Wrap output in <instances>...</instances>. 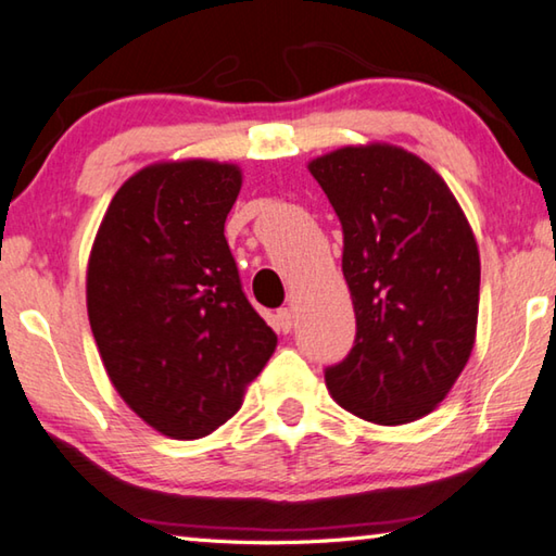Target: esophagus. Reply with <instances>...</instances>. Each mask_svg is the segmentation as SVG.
<instances>
[{
    "instance_id": "esophagus-1",
    "label": "esophagus",
    "mask_w": 556,
    "mask_h": 556,
    "mask_svg": "<svg viewBox=\"0 0 556 556\" xmlns=\"http://www.w3.org/2000/svg\"><path fill=\"white\" fill-rule=\"evenodd\" d=\"M294 324H296L294 312H291V308H279V312H277V326H279V331L289 333L291 328H294Z\"/></svg>"
}]
</instances>
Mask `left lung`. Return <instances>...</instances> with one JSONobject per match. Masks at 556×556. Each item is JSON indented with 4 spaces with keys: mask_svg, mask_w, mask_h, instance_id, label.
I'll return each mask as SVG.
<instances>
[{
    "mask_svg": "<svg viewBox=\"0 0 556 556\" xmlns=\"http://www.w3.org/2000/svg\"><path fill=\"white\" fill-rule=\"evenodd\" d=\"M343 225V277L355 345L326 370L355 417L397 427L427 417L464 372L476 343L481 255L444 178L388 142L351 144L308 162Z\"/></svg>",
    "mask_w": 556,
    "mask_h": 556,
    "instance_id": "1",
    "label": "left lung"
}]
</instances>
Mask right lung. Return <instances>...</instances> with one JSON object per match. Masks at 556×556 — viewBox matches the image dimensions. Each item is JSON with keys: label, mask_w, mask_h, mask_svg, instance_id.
Listing matches in <instances>:
<instances>
[{"label": "right lung", "mask_w": 556, "mask_h": 556, "mask_svg": "<svg viewBox=\"0 0 556 556\" xmlns=\"http://www.w3.org/2000/svg\"><path fill=\"white\" fill-rule=\"evenodd\" d=\"M240 186L238 164H149L119 186L92 242L86 299L102 365L164 437L225 425L277 348L225 240Z\"/></svg>", "instance_id": "obj_1"}]
</instances>
